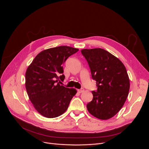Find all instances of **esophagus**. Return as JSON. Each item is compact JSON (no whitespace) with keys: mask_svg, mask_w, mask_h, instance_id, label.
<instances>
[{"mask_svg":"<svg viewBox=\"0 0 149 149\" xmlns=\"http://www.w3.org/2000/svg\"><path fill=\"white\" fill-rule=\"evenodd\" d=\"M84 91V88H81V89H79V90H78V92L79 93H83Z\"/></svg>","mask_w":149,"mask_h":149,"instance_id":"obj_1","label":"esophagus"}]
</instances>
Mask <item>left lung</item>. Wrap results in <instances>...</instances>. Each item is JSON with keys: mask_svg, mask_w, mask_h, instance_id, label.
I'll use <instances>...</instances> for the list:
<instances>
[{"mask_svg": "<svg viewBox=\"0 0 149 149\" xmlns=\"http://www.w3.org/2000/svg\"><path fill=\"white\" fill-rule=\"evenodd\" d=\"M81 53L89 65L97 90L87 104L89 113L101 120L114 116L122 108L130 90V80L120 60L101 48L84 49Z\"/></svg>", "mask_w": 149, "mask_h": 149, "instance_id": "1", "label": "left lung"}]
</instances>
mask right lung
I'll use <instances>...</instances> for the list:
<instances>
[{
    "label": "right lung",
    "instance_id": "add662e5",
    "mask_svg": "<svg viewBox=\"0 0 149 149\" xmlns=\"http://www.w3.org/2000/svg\"><path fill=\"white\" fill-rule=\"evenodd\" d=\"M78 50L67 46L49 48L38 54L28 67L26 90L33 107L43 116L55 118L62 115L76 94L75 89L65 87L60 81L65 78L62 64Z\"/></svg>",
    "mask_w": 149,
    "mask_h": 149
}]
</instances>
